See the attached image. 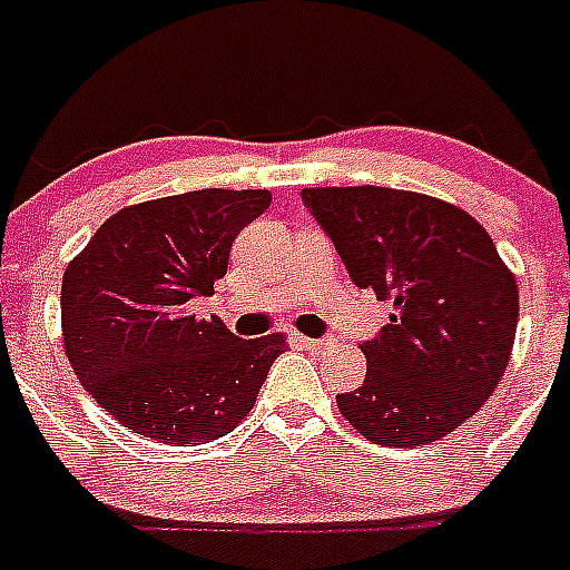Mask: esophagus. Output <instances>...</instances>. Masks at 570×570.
<instances>
[{"mask_svg":"<svg viewBox=\"0 0 570 570\" xmlns=\"http://www.w3.org/2000/svg\"><path fill=\"white\" fill-rule=\"evenodd\" d=\"M293 342L298 344V347H304V351H318L322 347V338H309V336H301V333H295Z\"/></svg>","mask_w":570,"mask_h":570,"instance_id":"34e87169","label":"esophagus"}]
</instances>
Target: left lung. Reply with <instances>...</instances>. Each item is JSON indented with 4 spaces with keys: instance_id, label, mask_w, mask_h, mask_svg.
I'll return each instance as SVG.
<instances>
[{
    "instance_id": "8db88e82",
    "label": "left lung",
    "mask_w": 570,
    "mask_h": 570,
    "mask_svg": "<svg viewBox=\"0 0 570 570\" xmlns=\"http://www.w3.org/2000/svg\"><path fill=\"white\" fill-rule=\"evenodd\" d=\"M358 289L391 301V324L362 344V389L344 420L380 446L414 449L455 432L504 376L519 286L475 217L414 190L304 188Z\"/></svg>"
}]
</instances>
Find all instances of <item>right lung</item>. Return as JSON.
<instances>
[{"label": "right lung", "instance_id": "obj_1", "mask_svg": "<svg viewBox=\"0 0 570 570\" xmlns=\"http://www.w3.org/2000/svg\"><path fill=\"white\" fill-rule=\"evenodd\" d=\"M269 190L205 188L121 208L66 266L63 344L80 385L136 434L199 446L246 417L284 333L237 338L194 301L226 275Z\"/></svg>", "mask_w": 570, "mask_h": 570}]
</instances>
